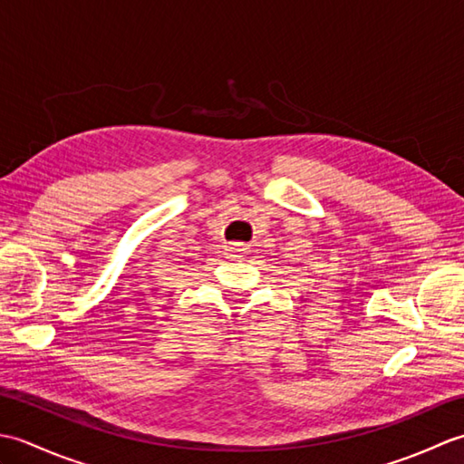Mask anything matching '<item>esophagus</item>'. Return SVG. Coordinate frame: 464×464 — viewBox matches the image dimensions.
Instances as JSON below:
<instances>
[{"label": "esophagus", "mask_w": 464, "mask_h": 464, "mask_svg": "<svg viewBox=\"0 0 464 464\" xmlns=\"http://www.w3.org/2000/svg\"><path fill=\"white\" fill-rule=\"evenodd\" d=\"M225 249H227V255H229V257L237 259V257H245V255H247L249 245H245V243H229Z\"/></svg>", "instance_id": "34e87169"}]
</instances>
